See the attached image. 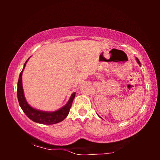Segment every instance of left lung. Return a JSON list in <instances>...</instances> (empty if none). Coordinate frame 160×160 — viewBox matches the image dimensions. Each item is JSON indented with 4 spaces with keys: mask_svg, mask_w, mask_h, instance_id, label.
Segmentation results:
<instances>
[{
    "mask_svg": "<svg viewBox=\"0 0 160 160\" xmlns=\"http://www.w3.org/2000/svg\"><path fill=\"white\" fill-rule=\"evenodd\" d=\"M135 59H136V61H137V62L138 63V65H140V66H141V62H140V61H139L138 59L137 58H135ZM98 117H99V116H98Z\"/></svg>",
    "mask_w": 160,
    "mask_h": 160,
    "instance_id": "obj_1",
    "label": "left lung"
}]
</instances>
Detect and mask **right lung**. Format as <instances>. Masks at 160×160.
<instances>
[{"instance_id":"1","label":"right lung","mask_w":160,"mask_h":160,"mask_svg":"<svg viewBox=\"0 0 160 160\" xmlns=\"http://www.w3.org/2000/svg\"><path fill=\"white\" fill-rule=\"evenodd\" d=\"M30 58L28 59L25 64L22 71H21L20 74L19 76L18 83H17V98H18V101L20 106L21 108L22 109L23 112L25 113L26 116L36 123L43 124H54L59 123V122H62L64 120L67 116L68 115L70 108L72 106V102L75 98L76 92L72 94L68 101L67 103L59 108L58 110L54 111H45L38 110V109L32 108L30 106L27 100L25 99V94H24L23 87H22V73L26 64H27L28 60Z\"/></svg>"}]
</instances>
